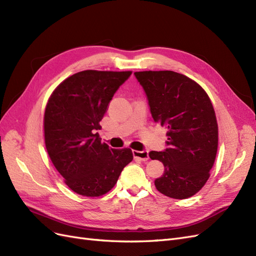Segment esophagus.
Instances as JSON below:
<instances>
[{"instance_id": "1", "label": "esophagus", "mask_w": 256, "mask_h": 256, "mask_svg": "<svg viewBox=\"0 0 256 256\" xmlns=\"http://www.w3.org/2000/svg\"><path fill=\"white\" fill-rule=\"evenodd\" d=\"M132 154H134V157L136 159H138V160L144 161V162L148 160V158H150L148 152H146V150H134Z\"/></svg>"}]
</instances>
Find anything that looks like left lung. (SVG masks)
Listing matches in <instances>:
<instances>
[{"mask_svg": "<svg viewBox=\"0 0 256 256\" xmlns=\"http://www.w3.org/2000/svg\"><path fill=\"white\" fill-rule=\"evenodd\" d=\"M134 76L148 99L154 122L168 128V148L150 152V159L164 166L154 186L172 198L194 196L208 180L218 150V124L210 99L182 74L150 70Z\"/></svg>", "mask_w": 256, "mask_h": 256, "instance_id": "1", "label": "left lung"}]
</instances>
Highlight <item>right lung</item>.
Masks as SVG:
<instances>
[{
  "label": "right lung",
  "mask_w": 256,
  "mask_h": 256,
  "mask_svg": "<svg viewBox=\"0 0 256 256\" xmlns=\"http://www.w3.org/2000/svg\"><path fill=\"white\" fill-rule=\"evenodd\" d=\"M131 72L84 70L53 90L44 118L49 157L65 184L84 196L109 192L134 154L130 148H109L96 130L115 92Z\"/></svg>",
  "instance_id": "obj_1"
}]
</instances>
